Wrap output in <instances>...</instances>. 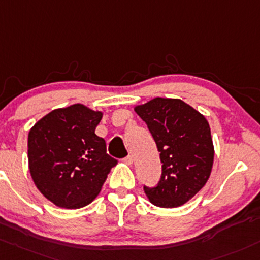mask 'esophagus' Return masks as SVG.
<instances>
[{
    "mask_svg": "<svg viewBox=\"0 0 260 260\" xmlns=\"http://www.w3.org/2000/svg\"><path fill=\"white\" fill-rule=\"evenodd\" d=\"M123 162H124L125 165L131 166L133 165V162H135V158H133V155H128V157H125L124 159H123Z\"/></svg>",
    "mask_w": 260,
    "mask_h": 260,
    "instance_id": "34e87169",
    "label": "esophagus"
}]
</instances>
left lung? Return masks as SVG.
<instances>
[{"instance_id":"obj_1","label":"left lung","mask_w":260,"mask_h":260,"mask_svg":"<svg viewBox=\"0 0 260 260\" xmlns=\"http://www.w3.org/2000/svg\"><path fill=\"white\" fill-rule=\"evenodd\" d=\"M148 125L159 152L162 177L147 198L160 208H177L192 199L209 179L214 146L206 117L178 98L155 97L135 107Z\"/></svg>"}]
</instances>
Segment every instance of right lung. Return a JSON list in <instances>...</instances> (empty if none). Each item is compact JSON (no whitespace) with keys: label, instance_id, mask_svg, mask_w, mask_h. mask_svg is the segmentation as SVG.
I'll return each instance as SVG.
<instances>
[{"label":"right lung","instance_id":"1","mask_svg":"<svg viewBox=\"0 0 260 260\" xmlns=\"http://www.w3.org/2000/svg\"><path fill=\"white\" fill-rule=\"evenodd\" d=\"M102 117V111L76 103L53 109L29 129V173L54 206L78 209L93 202L117 165L95 135Z\"/></svg>","mask_w":260,"mask_h":260}]
</instances>
